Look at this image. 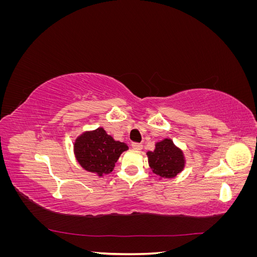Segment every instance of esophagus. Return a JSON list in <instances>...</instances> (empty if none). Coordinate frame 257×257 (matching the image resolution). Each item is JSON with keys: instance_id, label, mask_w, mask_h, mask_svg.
I'll return each mask as SVG.
<instances>
[{"instance_id": "esophagus-1", "label": "esophagus", "mask_w": 257, "mask_h": 257, "mask_svg": "<svg viewBox=\"0 0 257 257\" xmlns=\"http://www.w3.org/2000/svg\"><path fill=\"white\" fill-rule=\"evenodd\" d=\"M132 148L135 150H142L143 149V145L139 144V143H133L132 144Z\"/></svg>"}]
</instances>
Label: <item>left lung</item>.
Instances as JSON below:
<instances>
[{"mask_svg":"<svg viewBox=\"0 0 257 257\" xmlns=\"http://www.w3.org/2000/svg\"><path fill=\"white\" fill-rule=\"evenodd\" d=\"M147 155L152 172L161 178L176 177L185 164L183 152L168 138L158 143L154 151H148Z\"/></svg>","mask_w":257,"mask_h":257,"instance_id":"left-lung-1","label":"left lung"}]
</instances>
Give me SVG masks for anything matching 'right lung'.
<instances>
[{
	"mask_svg": "<svg viewBox=\"0 0 257 257\" xmlns=\"http://www.w3.org/2000/svg\"><path fill=\"white\" fill-rule=\"evenodd\" d=\"M128 147L108 135L103 127L84 132L76 139L74 152L80 166L99 177L112 172L115 162Z\"/></svg>",
	"mask_w": 257,
	"mask_h": 257,
	"instance_id": "right-lung-1",
	"label": "right lung"
}]
</instances>
